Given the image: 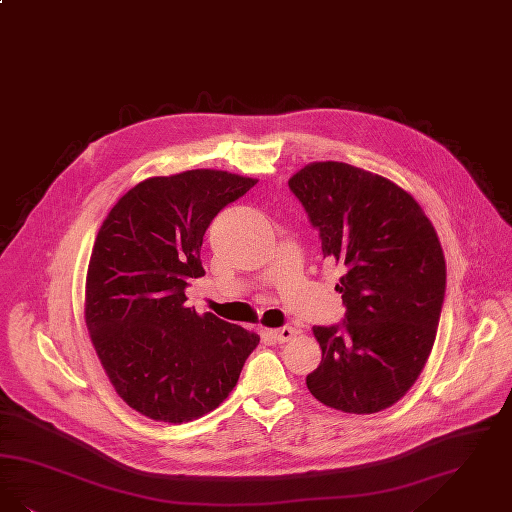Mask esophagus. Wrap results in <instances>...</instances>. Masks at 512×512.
Listing matches in <instances>:
<instances>
[{
    "label": "esophagus",
    "instance_id": "esophagus-1",
    "mask_svg": "<svg viewBox=\"0 0 512 512\" xmlns=\"http://www.w3.org/2000/svg\"><path fill=\"white\" fill-rule=\"evenodd\" d=\"M268 335L276 341V343H287V341H291L295 335H297V331L293 328H280V329H270L268 331Z\"/></svg>",
    "mask_w": 512,
    "mask_h": 512
}]
</instances>
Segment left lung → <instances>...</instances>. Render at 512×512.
Segmentation results:
<instances>
[{
    "instance_id": "left-lung-1",
    "label": "left lung",
    "mask_w": 512,
    "mask_h": 512,
    "mask_svg": "<svg viewBox=\"0 0 512 512\" xmlns=\"http://www.w3.org/2000/svg\"><path fill=\"white\" fill-rule=\"evenodd\" d=\"M320 230L324 259L345 268L335 289L343 328H312L322 348L307 387L324 406L377 413L408 392L429 360L446 291V259L419 202L389 179L312 162L289 181Z\"/></svg>"
}]
</instances>
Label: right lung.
<instances>
[{
    "label": "right lung",
    "mask_w": 512,
    "mask_h": 512,
    "mask_svg": "<svg viewBox=\"0 0 512 512\" xmlns=\"http://www.w3.org/2000/svg\"><path fill=\"white\" fill-rule=\"evenodd\" d=\"M257 179L221 169L150 177L125 192L95 238L83 314L112 387L129 408L181 425L219 408L259 335L186 307L205 230Z\"/></svg>",
    "instance_id": "1"
}]
</instances>
